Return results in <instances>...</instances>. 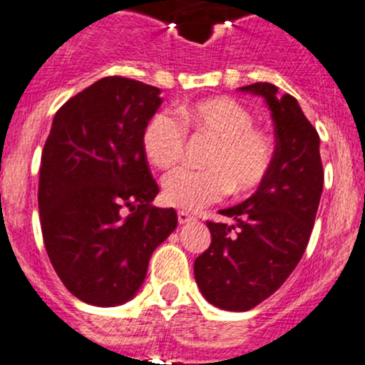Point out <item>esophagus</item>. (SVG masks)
Returning a JSON list of instances; mask_svg holds the SVG:
<instances>
[{"label":"esophagus","instance_id":"34e87169","mask_svg":"<svg viewBox=\"0 0 365 365\" xmlns=\"http://www.w3.org/2000/svg\"><path fill=\"white\" fill-rule=\"evenodd\" d=\"M191 220H193V216L187 215V212H184V211L178 212V222L181 223V225H184V223H187V222H191Z\"/></svg>","mask_w":365,"mask_h":365}]
</instances>
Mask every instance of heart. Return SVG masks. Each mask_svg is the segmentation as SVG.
Instances as JSON below:
<instances>
[{
    "mask_svg": "<svg viewBox=\"0 0 365 365\" xmlns=\"http://www.w3.org/2000/svg\"><path fill=\"white\" fill-rule=\"evenodd\" d=\"M179 115L200 135L216 140L207 167H178L163 178L168 204L187 211L218 202L230 193H250L266 181L275 149L268 135L254 128L250 111L230 97H215L179 108ZM143 153L153 165L167 168L182 158L186 128L174 113L163 110L147 122Z\"/></svg>",
    "mask_w": 365,
    "mask_h": 365,
    "instance_id": "obj_1",
    "label": "heart"
}]
</instances>
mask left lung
I'll list each match as a JSON object with an SVG mask.
<instances>
[{
	"label": "left lung",
	"mask_w": 365,
	"mask_h": 365,
	"mask_svg": "<svg viewBox=\"0 0 365 365\" xmlns=\"http://www.w3.org/2000/svg\"><path fill=\"white\" fill-rule=\"evenodd\" d=\"M264 99L275 124V158L266 181L250 198L220 211L230 222H207L211 245L195 259L202 297L232 312L272 297L304 255L321 191L319 135L289 93L272 83L241 86Z\"/></svg>",
	"instance_id": "1"
}]
</instances>
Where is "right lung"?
<instances>
[{"mask_svg": "<svg viewBox=\"0 0 365 365\" xmlns=\"http://www.w3.org/2000/svg\"><path fill=\"white\" fill-rule=\"evenodd\" d=\"M135 79L103 78L56 111L42 150L38 212L49 261L81 302L115 307L145 280L178 212L153 207L160 187L142 136L163 99Z\"/></svg>", "mask_w": 365, "mask_h": 365, "instance_id": "right-lung-1", "label": "right lung"}]
</instances>
